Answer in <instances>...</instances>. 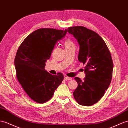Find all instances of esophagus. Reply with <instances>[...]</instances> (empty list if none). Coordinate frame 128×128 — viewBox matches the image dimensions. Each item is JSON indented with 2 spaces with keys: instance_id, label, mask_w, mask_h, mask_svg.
Masks as SVG:
<instances>
[{
  "instance_id": "1",
  "label": "esophagus",
  "mask_w": 128,
  "mask_h": 128,
  "mask_svg": "<svg viewBox=\"0 0 128 128\" xmlns=\"http://www.w3.org/2000/svg\"><path fill=\"white\" fill-rule=\"evenodd\" d=\"M64 80H72V78L71 77H68V76H65L64 77Z\"/></svg>"
}]
</instances>
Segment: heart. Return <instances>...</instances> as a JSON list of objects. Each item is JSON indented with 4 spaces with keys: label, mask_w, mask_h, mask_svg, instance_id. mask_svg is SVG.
Returning a JSON list of instances; mask_svg holds the SVG:
<instances>
[{
    "label": "heart",
    "mask_w": 128,
    "mask_h": 128,
    "mask_svg": "<svg viewBox=\"0 0 128 128\" xmlns=\"http://www.w3.org/2000/svg\"><path fill=\"white\" fill-rule=\"evenodd\" d=\"M73 46H74V42L72 41L70 39L68 38L64 42V46L65 48H68Z\"/></svg>",
    "instance_id": "1"
}]
</instances>
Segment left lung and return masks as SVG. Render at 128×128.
I'll return each mask as SVG.
<instances>
[{"mask_svg": "<svg viewBox=\"0 0 128 128\" xmlns=\"http://www.w3.org/2000/svg\"><path fill=\"white\" fill-rule=\"evenodd\" d=\"M80 45L78 59L86 65V77L74 78L78 86L74 92L77 102L91 106L99 101L109 88L112 77L113 62L106 42L96 32L84 26L68 28Z\"/></svg>", "mask_w": 128, "mask_h": 128, "instance_id": "left-lung-1", "label": "left lung"}]
</instances>
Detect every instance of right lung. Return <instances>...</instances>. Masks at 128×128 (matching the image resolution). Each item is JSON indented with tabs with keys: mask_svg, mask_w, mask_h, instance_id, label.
Listing matches in <instances>:
<instances>
[{
	"mask_svg": "<svg viewBox=\"0 0 128 128\" xmlns=\"http://www.w3.org/2000/svg\"><path fill=\"white\" fill-rule=\"evenodd\" d=\"M66 32V29H38L29 34L18 49L14 59L16 76L25 92L38 103L50 100L64 79L62 73L52 75L44 68L54 45Z\"/></svg>",
	"mask_w": 128,
	"mask_h": 128,
	"instance_id": "1",
	"label": "right lung"
}]
</instances>
